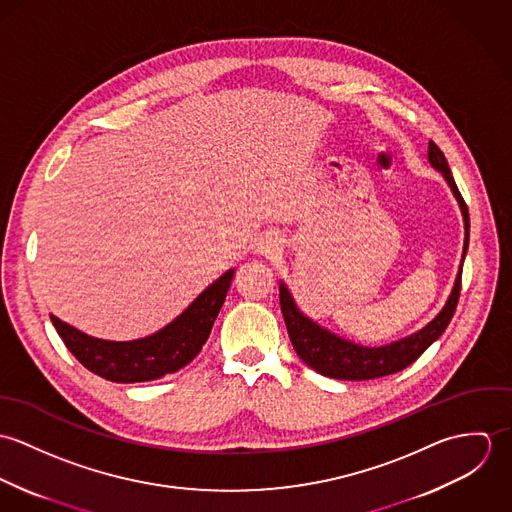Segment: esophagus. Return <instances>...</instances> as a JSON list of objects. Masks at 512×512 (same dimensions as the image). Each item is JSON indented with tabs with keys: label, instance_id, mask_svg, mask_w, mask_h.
<instances>
[{
	"label": "esophagus",
	"instance_id": "esophagus-1",
	"mask_svg": "<svg viewBox=\"0 0 512 512\" xmlns=\"http://www.w3.org/2000/svg\"><path fill=\"white\" fill-rule=\"evenodd\" d=\"M280 246H282L280 238H278V236H270V234H266V236L260 238V242H258V250H260L262 254H272V252L280 250Z\"/></svg>",
	"mask_w": 512,
	"mask_h": 512
}]
</instances>
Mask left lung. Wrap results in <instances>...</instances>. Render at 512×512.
<instances>
[{
    "instance_id": "obj_1",
    "label": "left lung",
    "mask_w": 512,
    "mask_h": 512,
    "mask_svg": "<svg viewBox=\"0 0 512 512\" xmlns=\"http://www.w3.org/2000/svg\"><path fill=\"white\" fill-rule=\"evenodd\" d=\"M428 159L430 163L443 173L447 179L455 199L459 201L463 219H465V246H463V256L469 246V211L467 205L453 181V175L449 171L447 159L443 151L439 149L434 142L428 146ZM461 272H463V262L459 268V274L455 278L453 292L449 295L445 307L441 309L438 317L424 327L422 331L396 341L386 347L378 349H368L355 345L351 341L339 339L333 333L321 329L317 323L307 319L305 315L299 313V309L293 303L292 295L288 292L286 286H280V307L284 313V321L288 327V335L292 341L293 349L297 357L307 366H311L315 372L329 376V378H339V380H370V378H380L388 376L394 372L404 370L406 366L412 365L436 339L445 331L449 325L457 301H459V292H461Z\"/></svg>"
}]
</instances>
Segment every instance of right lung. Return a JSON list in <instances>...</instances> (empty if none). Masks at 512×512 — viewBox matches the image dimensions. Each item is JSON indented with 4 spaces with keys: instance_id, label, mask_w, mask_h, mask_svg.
Returning a JSON list of instances; mask_svg holds the SVG:
<instances>
[{
    "instance_id": "right-lung-1",
    "label": "right lung",
    "mask_w": 512,
    "mask_h": 512,
    "mask_svg": "<svg viewBox=\"0 0 512 512\" xmlns=\"http://www.w3.org/2000/svg\"><path fill=\"white\" fill-rule=\"evenodd\" d=\"M232 276V270L220 276L165 329L130 343L88 337L53 315L51 321L76 361L90 372L112 382L155 380L177 372L199 355L211 335Z\"/></svg>"
}]
</instances>
